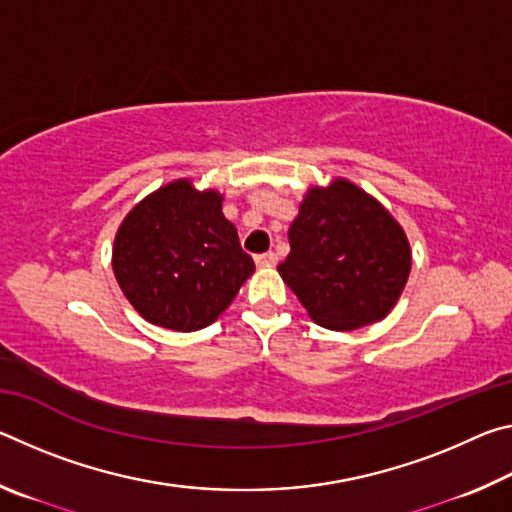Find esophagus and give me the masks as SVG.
Wrapping results in <instances>:
<instances>
[{
  "label": "esophagus",
  "mask_w": 512,
  "mask_h": 512,
  "mask_svg": "<svg viewBox=\"0 0 512 512\" xmlns=\"http://www.w3.org/2000/svg\"><path fill=\"white\" fill-rule=\"evenodd\" d=\"M255 264H257L259 268L275 266V264H277V255H275V253H262V255H257V257H255Z\"/></svg>",
  "instance_id": "1"
}]
</instances>
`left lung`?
Masks as SVG:
<instances>
[{"label":"left lung","mask_w":512,"mask_h":512,"mask_svg":"<svg viewBox=\"0 0 512 512\" xmlns=\"http://www.w3.org/2000/svg\"><path fill=\"white\" fill-rule=\"evenodd\" d=\"M277 266L309 318L334 332L379 323L400 300L411 246L395 216L345 178L309 187Z\"/></svg>","instance_id":"left-lung-1"}]
</instances>
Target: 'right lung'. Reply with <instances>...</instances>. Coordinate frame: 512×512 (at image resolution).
Returning <instances> with one entry per match:
<instances>
[{"mask_svg":"<svg viewBox=\"0 0 512 512\" xmlns=\"http://www.w3.org/2000/svg\"><path fill=\"white\" fill-rule=\"evenodd\" d=\"M112 271L144 320L196 332L230 307L255 262L223 216V194L178 178L124 216L112 246Z\"/></svg>","mask_w":512,"mask_h":512,"instance_id":"right-lung-1","label":"right lung"}]
</instances>
